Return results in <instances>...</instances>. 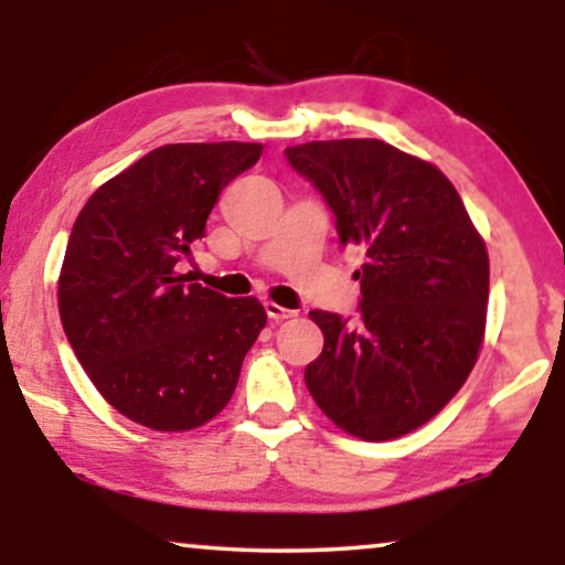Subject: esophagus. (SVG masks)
<instances>
[{
  "mask_svg": "<svg viewBox=\"0 0 565 565\" xmlns=\"http://www.w3.org/2000/svg\"><path fill=\"white\" fill-rule=\"evenodd\" d=\"M265 311H267V316H269V319H273V321H285V319H292V316H296V311H290V308L277 306V303H273V300H267Z\"/></svg>",
  "mask_w": 565,
  "mask_h": 565,
  "instance_id": "34e87169",
  "label": "esophagus"
}]
</instances>
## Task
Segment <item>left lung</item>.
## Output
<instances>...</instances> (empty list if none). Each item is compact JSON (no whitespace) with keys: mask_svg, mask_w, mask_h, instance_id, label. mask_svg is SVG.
Listing matches in <instances>:
<instances>
[{"mask_svg":"<svg viewBox=\"0 0 565 565\" xmlns=\"http://www.w3.org/2000/svg\"><path fill=\"white\" fill-rule=\"evenodd\" d=\"M365 249L358 321L311 311L323 352L306 385L337 427L370 443L427 424L466 383L481 350L489 254L452 182L375 138L285 149Z\"/></svg>","mask_w":565,"mask_h":565,"instance_id":"1","label":"left lung"}]
</instances>
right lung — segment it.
Segmentation results:
<instances>
[{"instance_id": "right-lung-1", "label": "right lung", "mask_w": 565, "mask_h": 565, "mask_svg": "<svg viewBox=\"0 0 565 565\" xmlns=\"http://www.w3.org/2000/svg\"><path fill=\"white\" fill-rule=\"evenodd\" d=\"M259 143L159 146L82 207L58 277L76 360L107 404L159 431L203 427L234 396L267 313L180 275L221 190Z\"/></svg>"}]
</instances>
